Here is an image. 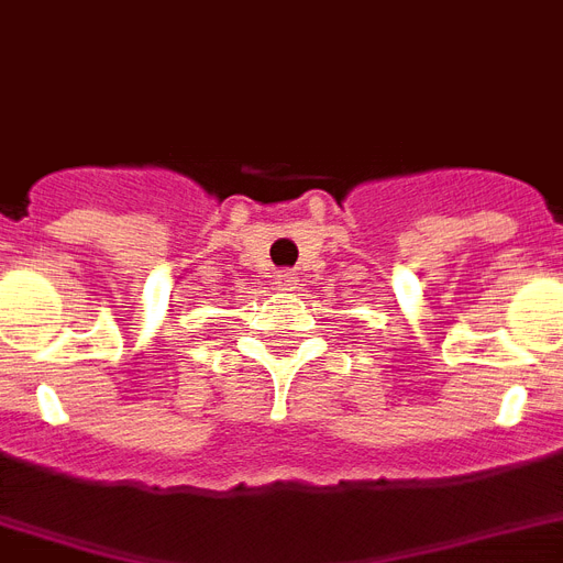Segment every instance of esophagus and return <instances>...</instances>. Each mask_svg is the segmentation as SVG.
Here are the masks:
<instances>
[{"instance_id":"esophagus-1","label":"esophagus","mask_w":563,"mask_h":563,"mask_svg":"<svg viewBox=\"0 0 563 563\" xmlns=\"http://www.w3.org/2000/svg\"><path fill=\"white\" fill-rule=\"evenodd\" d=\"M277 286H280L283 291H295L298 289V280H295L289 272H277Z\"/></svg>"}]
</instances>
